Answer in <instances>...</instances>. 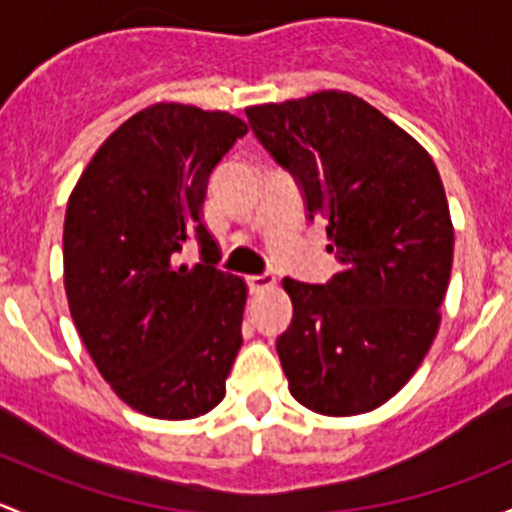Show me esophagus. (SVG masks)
Wrapping results in <instances>:
<instances>
[{
    "instance_id": "obj_1",
    "label": "esophagus",
    "mask_w": 512,
    "mask_h": 512,
    "mask_svg": "<svg viewBox=\"0 0 512 512\" xmlns=\"http://www.w3.org/2000/svg\"><path fill=\"white\" fill-rule=\"evenodd\" d=\"M273 286H276V276H271V273H263V276H251L249 278V288L254 293L266 291V288H273Z\"/></svg>"
}]
</instances>
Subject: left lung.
I'll use <instances>...</instances> for the list:
<instances>
[{
  "instance_id": "1",
  "label": "left lung",
  "mask_w": 512,
  "mask_h": 512,
  "mask_svg": "<svg viewBox=\"0 0 512 512\" xmlns=\"http://www.w3.org/2000/svg\"><path fill=\"white\" fill-rule=\"evenodd\" d=\"M251 130L295 177L308 219L328 221L340 271L283 278L293 320L276 340L288 389L325 416L372 412L419 370L441 323L453 224L429 152L345 91L246 108Z\"/></svg>"
}]
</instances>
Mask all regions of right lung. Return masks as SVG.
<instances>
[{"label":"right lung","instance_id":"1","mask_svg":"<svg viewBox=\"0 0 512 512\" xmlns=\"http://www.w3.org/2000/svg\"><path fill=\"white\" fill-rule=\"evenodd\" d=\"M246 133L231 113L155 103L98 147L68 197L71 318L113 392L155 419L212 412L241 347L246 283L217 268L202 204L209 175ZM192 238L203 263L175 267Z\"/></svg>","mask_w":512,"mask_h":512}]
</instances>
